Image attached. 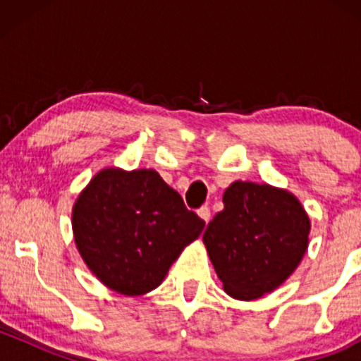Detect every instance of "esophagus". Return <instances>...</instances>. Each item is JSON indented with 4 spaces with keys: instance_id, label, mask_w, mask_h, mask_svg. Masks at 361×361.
<instances>
[{
    "instance_id": "obj_1",
    "label": "esophagus",
    "mask_w": 361,
    "mask_h": 361,
    "mask_svg": "<svg viewBox=\"0 0 361 361\" xmlns=\"http://www.w3.org/2000/svg\"><path fill=\"white\" fill-rule=\"evenodd\" d=\"M197 214H198V217H200L205 224L210 221V209L207 205L205 207H200V209L197 210Z\"/></svg>"
}]
</instances>
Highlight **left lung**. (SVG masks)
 <instances>
[{
	"label": "left lung",
	"instance_id": "8db88e82",
	"mask_svg": "<svg viewBox=\"0 0 361 361\" xmlns=\"http://www.w3.org/2000/svg\"><path fill=\"white\" fill-rule=\"evenodd\" d=\"M204 233V244L224 292L256 300L295 271L309 246L310 219L288 190L234 181Z\"/></svg>",
	"mask_w": 361,
	"mask_h": 361
}]
</instances>
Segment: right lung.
<instances>
[{"instance_id": "obj_1", "label": "right lung", "mask_w": 361, "mask_h": 361, "mask_svg": "<svg viewBox=\"0 0 361 361\" xmlns=\"http://www.w3.org/2000/svg\"><path fill=\"white\" fill-rule=\"evenodd\" d=\"M204 227L156 169L103 168L73 205L82 261L105 287L127 297L159 287Z\"/></svg>"}]
</instances>
